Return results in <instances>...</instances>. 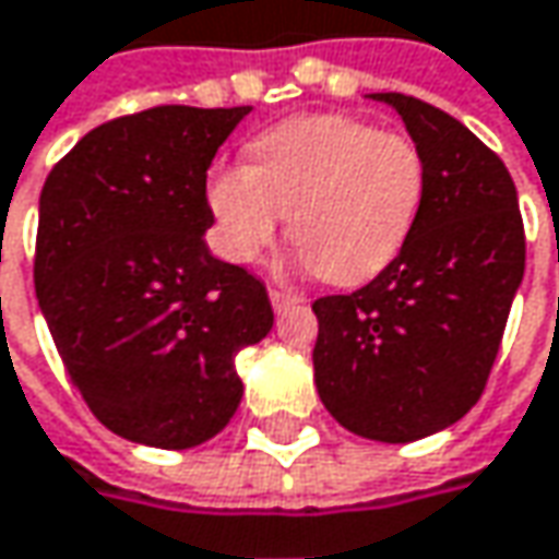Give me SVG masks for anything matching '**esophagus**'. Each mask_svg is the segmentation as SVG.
I'll return each mask as SVG.
<instances>
[{
  "mask_svg": "<svg viewBox=\"0 0 559 559\" xmlns=\"http://www.w3.org/2000/svg\"><path fill=\"white\" fill-rule=\"evenodd\" d=\"M269 297H272V307L275 312L290 310V307H297V304H304V297H297V294H290V290H281V287H272L269 290Z\"/></svg>",
  "mask_w": 559,
  "mask_h": 559,
  "instance_id": "obj_1",
  "label": "esophagus"
}]
</instances>
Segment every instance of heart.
I'll list each match as a JSON object with an SVG mask.
<instances>
[{"mask_svg":"<svg viewBox=\"0 0 559 559\" xmlns=\"http://www.w3.org/2000/svg\"><path fill=\"white\" fill-rule=\"evenodd\" d=\"M424 192L427 164L414 139L322 114L259 135L252 164L214 170L205 195L227 259H259L287 217L290 240L319 278L357 284L405 249Z\"/></svg>","mask_w":559,"mask_h":559,"instance_id":"heart-1","label":"heart"}]
</instances>
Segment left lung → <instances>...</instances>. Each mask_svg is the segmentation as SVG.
I'll return each mask as SVG.
<instances>
[{
  "label": "left lung",
  "mask_w": 559,
  "mask_h": 559,
  "mask_svg": "<svg viewBox=\"0 0 559 559\" xmlns=\"http://www.w3.org/2000/svg\"><path fill=\"white\" fill-rule=\"evenodd\" d=\"M370 97L402 116L424 154V209L367 287L312 304V370L345 430L414 443L480 399L525 275V230L515 182L472 129L408 94Z\"/></svg>",
  "instance_id": "8db88e82"
}]
</instances>
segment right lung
<instances>
[{"label":"right lung","instance_id":"obj_1","mask_svg":"<svg viewBox=\"0 0 559 559\" xmlns=\"http://www.w3.org/2000/svg\"><path fill=\"white\" fill-rule=\"evenodd\" d=\"M252 107H151L91 129L44 182L34 287L56 350L116 437L192 449L240 408L265 284L214 259L205 180Z\"/></svg>","mask_w":559,"mask_h":559}]
</instances>
